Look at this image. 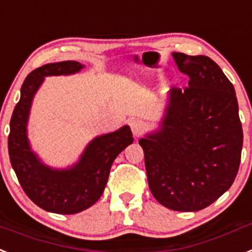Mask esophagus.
Instances as JSON below:
<instances>
[{
	"mask_svg": "<svg viewBox=\"0 0 252 252\" xmlns=\"http://www.w3.org/2000/svg\"><path fill=\"white\" fill-rule=\"evenodd\" d=\"M130 127L131 131H132V134H134V136L137 137L143 134L144 128H145V124H144V121H141V120L135 118V120H131L130 121Z\"/></svg>",
	"mask_w": 252,
	"mask_h": 252,
	"instance_id": "34e87169",
	"label": "esophagus"
}]
</instances>
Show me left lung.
Returning a JSON list of instances; mask_svg holds the SVG:
<instances>
[{"mask_svg": "<svg viewBox=\"0 0 252 252\" xmlns=\"http://www.w3.org/2000/svg\"><path fill=\"white\" fill-rule=\"evenodd\" d=\"M190 81L171 92L162 128L139 140L148 184L165 208L197 212L233 184L244 143L234 88L206 56L173 52Z\"/></svg>", "mask_w": 252, "mask_h": 252, "instance_id": "obj_1", "label": "left lung"}]
</instances>
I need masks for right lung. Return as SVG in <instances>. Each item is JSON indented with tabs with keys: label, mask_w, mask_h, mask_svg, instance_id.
Wrapping results in <instances>:
<instances>
[{
	"label": "right lung",
	"mask_w": 252,
	"mask_h": 252,
	"mask_svg": "<svg viewBox=\"0 0 252 252\" xmlns=\"http://www.w3.org/2000/svg\"><path fill=\"white\" fill-rule=\"evenodd\" d=\"M83 68L76 61L44 64L32 71L24 80L21 96L10 120L8 156L19 184L27 196L42 209L57 214H75L93 205L102 196L112 163L130 145L128 126L112 134L95 137L72 168L55 171L39 162L27 137V122L32 100L44 76L74 74Z\"/></svg>",
	"instance_id": "obj_1"
}]
</instances>
